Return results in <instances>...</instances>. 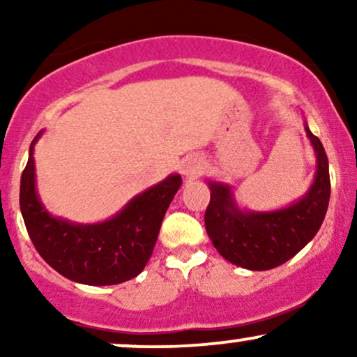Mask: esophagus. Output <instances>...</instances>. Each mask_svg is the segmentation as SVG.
Segmentation results:
<instances>
[{"instance_id": "1", "label": "esophagus", "mask_w": 357, "mask_h": 357, "mask_svg": "<svg viewBox=\"0 0 357 357\" xmlns=\"http://www.w3.org/2000/svg\"><path fill=\"white\" fill-rule=\"evenodd\" d=\"M202 173H203V165H202V161H199V159L190 158V159H186V161H184V165H183L184 178L195 179V178H198V176Z\"/></svg>"}]
</instances>
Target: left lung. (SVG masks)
Wrapping results in <instances>:
<instances>
[{
    "instance_id": "left-lung-1",
    "label": "left lung",
    "mask_w": 357,
    "mask_h": 357,
    "mask_svg": "<svg viewBox=\"0 0 357 357\" xmlns=\"http://www.w3.org/2000/svg\"><path fill=\"white\" fill-rule=\"evenodd\" d=\"M317 169L302 198L275 211L241 210L230 184L208 181L210 204L204 227L225 260L248 270H270L285 264L314 238L326 218L331 198L329 161L322 142L304 121Z\"/></svg>"
}]
</instances>
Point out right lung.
Here are the masks:
<instances>
[{
  "label": "right lung",
  "instance_id": "obj_1",
  "mask_svg": "<svg viewBox=\"0 0 357 357\" xmlns=\"http://www.w3.org/2000/svg\"><path fill=\"white\" fill-rule=\"evenodd\" d=\"M20 184V208L36 252L68 280L85 285H116L137 277L161 230L162 218L181 186V176L169 174L165 181L134 196L112 218L100 223H73L53 216L36 192L33 151Z\"/></svg>",
  "mask_w": 357,
  "mask_h": 357
}]
</instances>
